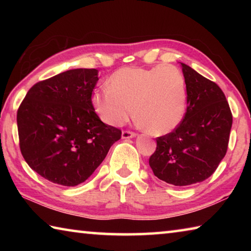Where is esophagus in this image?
<instances>
[{"instance_id": "obj_1", "label": "esophagus", "mask_w": 251, "mask_h": 251, "mask_svg": "<svg viewBox=\"0 0 251 251\" xmlns=\"http://www.w3.org/2000/svg\"><path fill=\"white\" fill-rule=\"evenodd\" d=\"M135 136H136V134L134 133V131H130V130H123V133H122V137L125 139L133 138V137H135Z\"/></svg>"}]
</instances>
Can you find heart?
Instances as JSON below:
<instances>
[{
	"instance_id": "heart-1",
	"label": "heart",
	"mask_w": 251,
	"mask_h": 251,
	"mask_svg": "<svg viewBox=\"0 0 251 251\" xmlns=\"http://www.w3.org/2000/svg\"><path fill=\"white\" fill-rule=\"evenodd\" d=\"M108 85L93 92L92 101L109 125L125 124L134 115V105L137 120L154 135L171 133L185 116L186 80L176 66L123 67Z\"/></svg>"
}]
</instances>
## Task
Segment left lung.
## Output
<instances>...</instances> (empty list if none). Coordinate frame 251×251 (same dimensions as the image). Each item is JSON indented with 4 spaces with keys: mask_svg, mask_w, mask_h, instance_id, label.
<instances>
[{
    "mask_svg": "<svg viewBox=\"0 0 251 251\" xmlns=\"http://www.w3.org/2000/svg\"><path fill=\"white\" fill-rule=\"evenodd\" d=\"M187 88L185 116L171 133L156 138L150 166L160 180L188 186L210 177L227 152L232 114L217 84L181 63Z\"/></svg>",
    "mask_w": 251,
    "mask_h": 251,
    "instance_id": "obj_1",
    "label": "left lung"
}]
</instances>
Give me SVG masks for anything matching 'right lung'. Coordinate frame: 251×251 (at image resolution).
Masks as SVG:
<instances>
[{
  "label": "right lung",
  "mask_w": 251,
  "mask_h": 251,
  "mask_svg": "<svg viewBox=\"0 0 251 251\" xmlns=\"http://www.w3.org/2000/svg\"><path fill=\"white\" fill-rule=\"evenodd\" d=\"M95 69H76L29 88L18 109L20 150L34 172L54 184L87 179L122 130L104 124L92 103Z\"/></svg>",
  "instance_id": "obj_1"
}]
</instances>
